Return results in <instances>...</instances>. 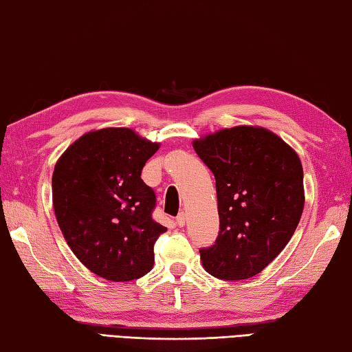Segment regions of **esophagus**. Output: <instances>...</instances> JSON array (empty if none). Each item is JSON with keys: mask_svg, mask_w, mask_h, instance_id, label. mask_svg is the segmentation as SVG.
Here are the masks:
<instances>
[{"mask_svg": "<svg viewBox=\"0 0 352 352\" xmlns=\"http://www.w3.org/2000/svg\"><path fill=\"white\" fill-rule=\"evenodd\" d=\"M177 226H180V227H183L184 224H186V213L184 212H180L178 213V217H177Z\"/></svg>", "mask_w": 352, "mask_h": 352, "instance_id": "1", "label": "esophagus"}]
</instances>
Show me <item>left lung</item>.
<instances>
[{
    "instance_id": "left-lung-1",
    "label": "left lung",
    "mask_w": 352,
    "mask_h": 352,
    "mask_svg": "<svg viewBox=\"0 0 352 352\" xmlns=\"http://www.w3.org/2000/svg\"><path fill=\"white\" fill-rule=\"evenodd\" d=\"M217 182L219 232L199 249L204 270L224 280L249 279L292 239L305 204L304 170L294 149L259 126L217 131L194 142Z\"/></svg>"
}]
</instances>
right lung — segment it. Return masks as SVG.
<instances>
[{
    "mask_svg": "<svg viewBox=\"0 0 352 352\" xmlns=\"http://www.w3.org/2000/svg\"><path fill=\"white\" fill-rule=\"evenodd\" d=\"M158 143L129 128L79 137L53 170V209L67 244L98 276L125 282L154 265V244L166 227L155 223L154 190L142 169Z\"/></svg>",
    "mask_w": 352,
    "mask_h": 352,
    "instance_id": "obj_1",
    "label": "right lung"
}]
</instances>
